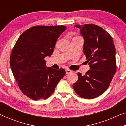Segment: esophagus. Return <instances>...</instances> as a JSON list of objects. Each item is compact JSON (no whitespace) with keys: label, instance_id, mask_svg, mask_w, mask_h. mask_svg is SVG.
Listing matches in <instances>:
<instances>
[{"label":"esophagus","instance_id":"obj_1","mask_svg":"<svg viewBox=\"0 0 126 126\" xmlns=\"http://www.w3.org/2000/svg\"><path fill=\"white\" fill-rule=\"evenodd\" d=\"M65 71H66V74H70V73H72V71L70 70H69V69H66Z\"/></svg>","mask_w":126,"mask_h":126}]
</instances>
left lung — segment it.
I'll return each instance as SVG.
<instances>
[{
    "instance_id": "1",
    "label": "left lung",
    "mask_w": 126,
    "mask_h": 126,
    "mask_svg": "<svg viewBox=\"0 0 126 126\" xmlns=\"http://www.w3.org/2000/svg\"><path fill=\"white\" fill-rule=\"evenodd\" d=\"M84 38L83 52L90 69L73 87L78 95L92 99L101 95L109 86L117 69L115 47L113 39L101 27L94 24L75 25Z\"/></svg>"
}]
</instances>
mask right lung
Wrapping results in <instances>:
<instances>
[{"label": "right lung", "mask_w": 126, "mask_h": 126, "mask_svg": "<svg viewBox=\"0 0 126 126\" xmlns=\"http://www.w3.org/2000/svg\"><path fill=\"white\" fill-rule=\"evenodd\" d=\"M66 29L63 25L32 27L15 44L11 69L21 91L31 99H47L65 75L63 69L46 67L44 58L52 55L57 38Z\"/></svg>", "instance_id": "add662e5"}]
</instances>
